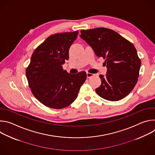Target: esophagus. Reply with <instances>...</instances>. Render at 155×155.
I'll list each match as a JSON object with an SVG mask.
<instances>
[{
    "label": "esophagus",
    "mask_w": 155,
    "mask_h": 155,
    "mask_svg": "<svg viewBox=\"0 0 155 155\" xmlns=\"http://www.w3.org/2000/svg\"><path fill=\"white\" fill-rule=\"evenodd\" d=\"M94 75V74H91V73H89V72H87L86 73V76L87 78H90L91 77H93Z\"/></svg>",
    "instance_id": "esophagus-1"
}]
</instances>
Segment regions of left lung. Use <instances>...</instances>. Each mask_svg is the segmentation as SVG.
Here are the masks:
<instances>
[{
    "label": "left lung",
    "mask_w": 155,
    "mask_h": 155,
    "mask_svg": "<svg viewBox=\"0 0 155 155\" xmlns=\"http://www.w3.org/2000/svg\"><path fill=\"white\" fill-rule=\"evenodd\" d=\"M80 37L96 55L105 59V76L100 75L101 85L96 92L101 97L117 101L133 90L139 76L141 61L133 44L117 32L105 28L81 30Z\"/></svg>",
    "instance_id": "left-lung-1"
}]
</instances>
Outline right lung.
Here are the masks:
<instances>
[{"label":"right lung","instance_id":"1","mask_svg":"<svg viewBox=\"0 0 155 155\" xmlns=\"http://www.w3.org/2000/svg\"><path fill=\"white\" fill-rule=\"evenodd\" d=\"M78 31L56 34L48 37L34 50L26 75L35 98L45 106L61 109L77 97L86 79L84 71L70 74L62 65L69 59V50Z\"/></svg>","mask_w":155,"mask_h":155}]
</instances>
